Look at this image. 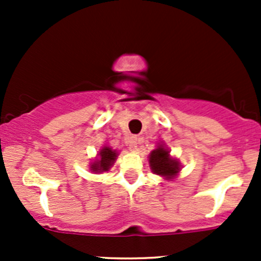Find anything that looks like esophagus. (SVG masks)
<instances>
[{
  "mask_svg": "<svg viewBox=\"0 0 261 261\" xmlns=\"http://www.w3.org/2000/svg\"><path fill=\"white\" fill-rule=\"evenodd\" d=\"M140 143V139L136 138V136H131L130 140H128V147H130V150H136L138 149V144Z\"/></svg>",
  "mask_w": 261,
  "mask_h": 261,
  "instance_id": "1",
  "label": "esophagus"
}]
</instances>
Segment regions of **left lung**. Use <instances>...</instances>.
I'll return each mask as SVG.
<instances>
[{
  "instance_id": "8db88e82",
  "label": "left lung",
  "mask_w": 261,
  "mask_h": 261,
  "mask_svg": "<svg viewBox=\"0 0 261 261\" xmlns=\"http://www.w3.org/2000/svg\"><path fill=\"white\" fill-rule=\"evenodd\" d=\"M150 167L158 175L172 178L179 172V163L169 156V151L160 145L150 154Z\"/></svg>"
}]
</instances>
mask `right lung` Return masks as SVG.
<instances>
[{
  "label": "right lung",
  "instance_id": "1",
  "mask_svg": "<svg viewBox=\"0 0 261 261\" xmlns=\"http://www.w3.org/2000/svg\"><path fill=\"white\" fill-rule=\"evenodd\" d=\"M116 156L115 150H112L111 147H103V149L99 151V159L97 162L92 163L91 165V170L94 173H101V172H106L111 168V165L114 164Z\"/></svg>",
  "mask_w": 261,
  "mask_h": 261
}]
</instances>
